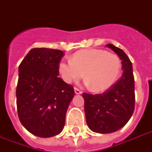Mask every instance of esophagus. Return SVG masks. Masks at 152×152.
Instances as JSON below:
<instances>
[{
  "label": "esophagus",
  "mask_w": 152,
  "mask_h": 152,
  "mask_svg": "<svg viewBox=\"0 0 152 152\" xmlns=\"http://www.w3.org/2000/svg\"><path fill=\"white\" fill-rule=\"evenodd\" d=\"M74 91H75V93H76V94H78V95L82 94V91H81L80 89H78L77 88H74Z\"/></svg>",
  "instance_id": "obj_1"
}]
</instances>
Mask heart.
I'll list each match as a JSON object with an SVG mask.
<instances>
[{
  "label": "heart",
  "instance_id": "heart-1",
  "mask_svg": "<svg viewBox=\"0 0 152 152\" xmlns=\"http://www.w3.org/2000/svg\"><path fill=\"white\" fill-rule=\"evenodd\" d=\"M121 69L120 58L102 50H85L76 52L72 60L60 63L59 70L67 83L78 80L83 76L93 91H103L117 80Z\"/></svg>",
  "mask_w": 152,
  "mask_h": 152
}]
</instances>
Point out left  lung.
I'll use <instances>...</instances> for the list:
<instances>
[{
    "mask_svg": "<svg viewBox=\"0 0 152 152\" xmlns=\"http://www.w3.org/2000/svg\"><path fill=\"white\" fill-rule=\"evenodd\" d=\"M106 46L121 60L122 75L102 94L83 93L87 124L91 130L99 133H110L120 129L129 121L135 108L132 62L121 49L112 44Z\"/></svg>",
    "mask_w": 152,
    "mask_h": 152,
    "instance_id": "obj_1",
    "label": "left lung"
}]
</instances>
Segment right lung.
I'll list each match as a JSON object with an SVG mask.
<instances>
[{
    "instance_id": "right-lung-1",
    "label": "right lung",
    "mask_w": 152,
    "mask_h": 152,
    "mask_svg": "<svg viewBox=\"0 0 152 152\" xmlns=\"http://www.w3.org/2000/svg\"><path fill=\"white\" fill-rule=\"evenodd\" d=\"M59 50L34 48L19 66L16 104L20 121L39 137L59 134L75 92L71 84L58 77L64 57Z\"/></svg>"
}]
</instances>
